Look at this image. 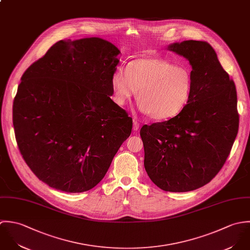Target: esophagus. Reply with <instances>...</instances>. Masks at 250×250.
Masks as SVG:
<instances>
[{"instance_id":"34e87169","label":"esophagus","mask_w":250,"mask_h":250,"mask_svg":"<svg viewBox=\"0 0 250 250\" xmlns=\"http://www.w3.org/2000/svg\"><path fill=\"white\" fill-rule=\"evenodd\" d=\"M139 123L136 122V121H133V130L134 131H137L139 129Z\"/></svg>"}]
</instances>
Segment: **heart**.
I'll return each instance as SVG.
<instances>
[{
  "label": "heart",
  "mask_w": 250,
  "mask_h": 250,
  "mask_svg": "<svg viewBox=\"0 0 250 250\" xmlns=\"http://www.w3.org/2000/svg\"><path fill=\"white\" fill-rule=\"evenodd\" d=\"M111 87L118 105H125L139 90V109L155 120H167L179 115L190 100L192 73L167 60L138 59L115 70Z\"/></svg>",
  "instance_id": "1"
}]
</instances>
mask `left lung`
I'll use <instances>...</instances> for the list:
<instances>
[{
  "instance_id": "1",
  "label": "left lung",
  "mask_w": 250,
  "mask_h": 250,
  "mask_svg": "<svg viewBox=\"0 0 250 250\" xmlns=\"http://www.w3.org/2000/svg\"><path fill=\"white\" fill-rule=\"evenodd\" d=\"M167 49L189 62L192 92L179 115L142 126L144 166L162 190L187 192L209 183L224 165L239 129L237 92L207 42H174Z\"/></svg>"
}]
</instances>
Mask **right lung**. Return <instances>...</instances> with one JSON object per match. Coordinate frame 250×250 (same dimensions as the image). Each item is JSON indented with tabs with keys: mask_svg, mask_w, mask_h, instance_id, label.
<instances>
[{
	"mask_svg": "<svg viewBox=\"0 0 250 250\" xmlns=\"http://www.w3.org/2000/svg\"><path fill=\"white\" fill-rule=\"evenodd\" d=\"M120 50L100 38L60 41L30 65L13 102L18 148L57 190L83 192L104 178L132 119L113 100Z\"/></svg>",
	"mask_w": 250,
	"mask_h": 250,
	"instance_id": "right-lung-1",
	"label": "right lung"
}]
</instances>
